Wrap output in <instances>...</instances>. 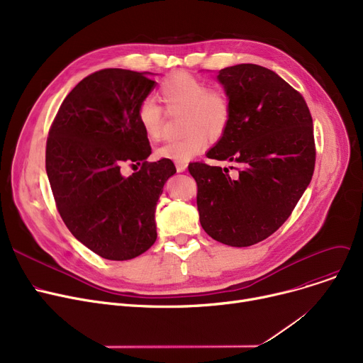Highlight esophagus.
<instances>
[{
  "mask_svg": "<svg viewBox=\"0 0 363 363\" xmlns=\"http://www.w3.org/2000/svg\"><path fill=\"white\" fill-rule=\"evenodd\" d=\"M177 170L178 172H184L186 169V162H177Z\"/></svg>",
  "mask_w": 363,
  "mask_h": 363,
  "instance_id": "esophagus-1",
  "label": "esophagus"
}]
</instances>
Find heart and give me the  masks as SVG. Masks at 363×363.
<instances>
[{
    "instance_id": "heart-1",
    "label": "heart",
    "mask_w": 363,
    "mask_h": 363,
    "mask_svg": "<svg viewBox=\"0 0 363 363\" xmlns=\"http://www.w3.org/2000/svg\"><path fill=\"white\" fill-rule=\"evenodd\" d=\"M156 99H145L137 108V119L148 140H160L166 114L182 113V138L169 141L157 150V156L174 162L193 159L212 141L220 140L233 121V103L223 89L211 88L197 76L177 72L169 74L159 85Z\"/></svg>"
}]
</instances>
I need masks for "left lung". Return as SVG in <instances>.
I'll return each mask as SVG.
<instances>
[{
    "instance_id": "8db88e82",
    "label": "left lung",
    "mask_w": 363,
    "mask_h": 363,
    "mask_svg": "<svg viewBox=\"0 0 363 363\" xmlns=\"http://www.w3.org/2000/svg\"><path fill=\"white\" fill-rule=\"evenodd\" d=\"M233 103V121L208 159L228 167L193 162L203 230L233 247L272 235L289 219L311 184L316 147L313 122L303 95L266 67L237 65L219 72Z\"/></svg>"
}]
</instances>
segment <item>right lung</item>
Instances as JSON below:
<instances>
[{
    "mask_svg": "<svg viewBox=\"0 0 363 363\" xmlns=\"http://www.w3.org/2000/svg\"><path fill=\"white\" fill-rule=\"evenodd\" d=\"M156 86L145 73L94 72L76 85L50 126L45 169L55 207L76 240L108 260L143 255L157 238L155 212L174 162L151 155L137 108ZM123 164L135 167L128 179Z\"/></svg>",
    "mask_w": 363,
    "mask_h": 363,
    "instance_id": "add662e5",
    "label": "right lung"
}]
</instances>
